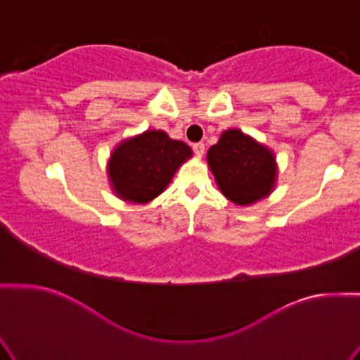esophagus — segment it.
Returning <instances> with one entry per match:
<instances>
[{
	"mask_svg": "<svg viewBox=\"0 0 360 360\" xmlns=\"http://www.w3.org/2000/svg\"><path fill=\"white\" fill-rule=\"evenodd\" d=\"M192 148H193V151H195V155L196 156H202L204 155V143L202 142H198V143H193L192 145Z\"/></svg>",
	"mask_w": 360,
	"mask_h": 360,
	"instance_id": "obj_1",
	"label": "esophagus"
}]
</instances>
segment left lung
Returning a JSON list of instances; mask_svg holds the SVG:
<instances>
[{"instance_id": "obj_1", "label": "left lung", "mask_w": 360, "mask_h": 360, "mask_svg": "<svg viewBox=\"0 0 360 360\" xmlns=\"http://www.w3.org/2000/svg\"><path fill=\"white\" fill-rule=\"evenodd\" d=\"M207 162L221 193L236 205L263 200L271 195L277 181L278 170L272 150L238 128L219 136L218 143L207 151Z\"/></svg>"}]
</instances>
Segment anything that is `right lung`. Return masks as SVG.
Returning <instances> with one entry per match:
<instances>
[{
    "instance_id": "add662e5",
    "label": "right lung",
    "mask_w": 360,
    "mask_h": 360,
    "mask_svg": "<svg viewBox=\"0 0 360 360\" xmlns=\"http://www.w3.org/2000/svg\"><path fill=\"white\" fill-rule=\"evenodd\" d=\"M192 148L162 129L122 141L108 160V179L122 201L147 204L164 192L176 170L192 158Z\"/></svg>"
}]
</instances>
